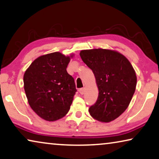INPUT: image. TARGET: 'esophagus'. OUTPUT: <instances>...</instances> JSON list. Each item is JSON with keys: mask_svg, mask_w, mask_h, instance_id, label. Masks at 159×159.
Returning <instances> with one entry per match:
<instances>
[{"mask_svg": "<svg viewBox=\"0 0 159 159\" xmlns=\"http://www.w3.org/2000/svg\"><path fill=\"white\" fill-rule=\"evenodd\" d=\"M79 93L81 95H84L85 93V89H79Z\"/></svg>", "mask_w": 159, "mask_h": 159, "instance_id": "obj_1", "label": "esophagus"}]
</instances>
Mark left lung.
<instances>
[{
	"label": "left lung",
	"instance_id": "obj_1",
	"mask_svg": "<svg viewBox=\"0 0 159 159\" xmlns=\"http://www.w3.org/2000/svg\"><path fill=\"white\" fill-rule=\"evenodd\" d=\"M80 56L93 71L98 89V99L89 108L90 115L98 121H112L131 102L137 83L136 72L130 61L113 50H83Z\"/></svg>",
	"mask_w": 159,
	"mask_h": 159
}]
</instances>
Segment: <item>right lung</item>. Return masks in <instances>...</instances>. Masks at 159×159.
<instances>
[{
  "mask_svg": "<svg viewBox=\"0 0 159 159\" xmlns=\"http://www.w3.org/2000/svg\"><path fill=\"white\" fill-rule=\"evenodd\" d=\"M73 56L60 52L43 55L25 70L23 83L28 102L43 119L55 121L70 109L76 89L66 68Z\"/></svg>",
  "mask_w": 159,
  "mask_h": 159,
  "instance_id": "right-lung-1",
  "label": "right lung"
}]
</instances>
